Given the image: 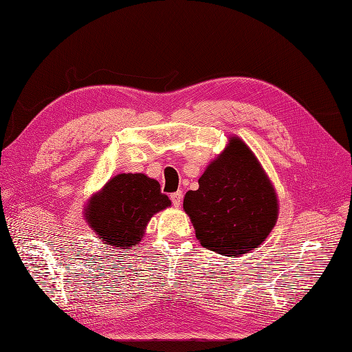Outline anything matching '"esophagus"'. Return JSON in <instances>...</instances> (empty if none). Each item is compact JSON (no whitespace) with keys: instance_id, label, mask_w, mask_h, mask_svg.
<instances>
[{"instance_id":"34e87169","label":"esophagus","mask_w":352,"mask_h":352,"mask_svg":"<svg viewBox=\"0 0 352 352\" xmlns=\"http://www.w3.org/2000/svg\"><path fill=\"white\" fill-rule=\"evenodd\" d=\"M182 197H184L182 190H177V192H173L172 195H170V199H172L175 207H179V206H180V202H182Z\"/></svg>"}]
</instances>
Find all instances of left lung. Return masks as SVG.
<instances>
[{
  "mask_svg": "<svg viewBox=\"0 0 352 352\" xmlns=\"http://www.w3.org/2000/svg\"><path fill=\"white\" fill-rule=\"evenodd\" d=\"M188 190L184 208L202 247L228 257L257 248L278 219V198L258 160L238 138H232Z\"/></svg>",
  "mask_w": 352,
  "mask_h": 352,
  "instance_id": "obj_1",
  "label": "left lung"
}]
</instances>
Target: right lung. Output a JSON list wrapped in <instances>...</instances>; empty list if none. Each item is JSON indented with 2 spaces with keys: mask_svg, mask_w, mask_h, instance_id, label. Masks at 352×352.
<instances>
[{
  "mask_svg": "<svg viewBox=\"0 0 352 352\" xmlns=\"http://www.w3.org/2000/svg\"><path fill=\"white\" fill-rule=\"evenodd\" d=\"M168 206L157 180L142 173H122L91 199L85 214L101 241L123 248L141 241L153 214Z\"/></svg>",
  "mask_w": 352,
  "mask_h": 352,
  "instance_id": "obj_1",
  "label": "right lung"
}]
</instances>
